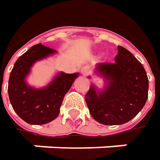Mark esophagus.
Returning <instances> with one entry per match:
<instances>
[{"mask_svg": "<svg viewBox=\"0 0 160 160\" xmlns=\"http://www.w3.org/2000/svg\"><path fill=\"white\" fill-rule=\"evenodd\" d=\"M81 73L84 75V76H87L89 73H90V67L89 66H84L81 69Z\"/></svg>", "mask_w": 160, "mask_h": 160, "instance_id": "obj_1", "label": "esophagus"}]
</instances>
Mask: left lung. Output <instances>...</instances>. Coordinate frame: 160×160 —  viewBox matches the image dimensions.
<instances>
[{
  "label": "left lung",
  "mask_w": 160,
  "mask_h": 160,
  "mask_svg": "<svg viewBox=\"0 0 160 160\" xmlns=\"http://www.w3.org/2000/svg\"><path fill=\"white\" fill-rule=\"evenodd\" d=\"M114 63H98L96 72L107 80L104 91L92 85L85 102L92 118L104 125L128 122L143 108L148 98V80L140 62L118 46Z\"/></svg>",
  "instance_id": "8db88e82"
}]
</instances>
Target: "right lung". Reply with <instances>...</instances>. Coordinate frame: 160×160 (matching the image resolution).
I'll return each instance as SVG.
<instances>
[{
  "label": "right lung",
  "instance_id": "obj_1",
  "mask_svg": "<svg viewBox=\"0 0 160 160\" xmlns=\"http://www.w3.org/2000/svg\"><path fill=\"white\" fill-rule=\"evenodd\" d=\"M56 52L42 44L31 47L14 64L9 79L8 92L12 108L28 124L40 125L52 122L60 112L66 93L78 77V73H59L47 87L35 89L25 82L32 65Z\"/></svg>",
  "mask_w": 160,
  "mask_h": 160
}]
</instances>
